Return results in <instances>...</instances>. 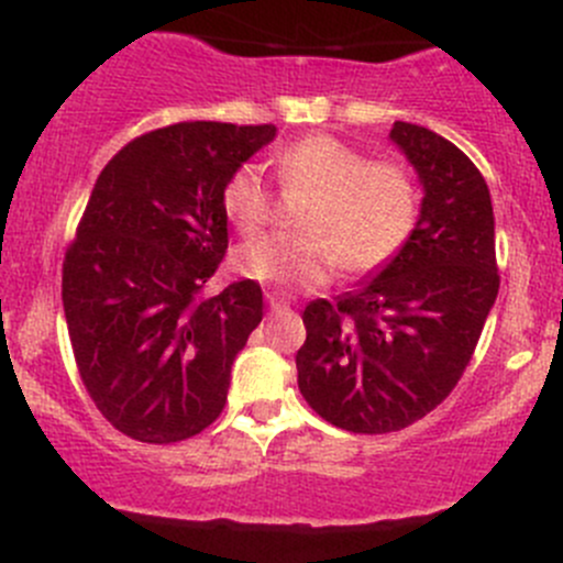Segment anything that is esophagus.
<instances>
[{"mask_svg": "<svg viewBox=\"0 0 563 563\" xmlns=\"http://www.w3.org/2000/svg\"><path fill=\"white\" fill-rule=\"evenodd\" d=\"M266 305H269L272 313H283V310H291V302H288L286 297H280V294H275V291L266 294Z\"/></svg>", "mask_w": 563, "mask_h": 563, "instance_id": "obj_1", "label": "esophagus"}]
</instances>
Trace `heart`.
Returning <instances> with one entry per match:
<instances>
[{"label": "heart", "instance_id": "heart-1", "mask_svg": "<svg viewBox=\"0 0 563 563\" xmlns=\"http://www.w3.org/2000/svg\"><path fill=\"white\" fill-rule=\"evenodd\" d=\"M286 190L310 196L299 236H264L236 250V272L277 291H310L334 275L384 269L411 236L419 190L408 168L373 161L332 135H308L275 157ZM223 209L242 234H255L272 218V196L258 166L231 174Z\"/></svg>", "mask_w": 563, "mask_h": 563}]
</instances>
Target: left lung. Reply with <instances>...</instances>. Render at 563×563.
I'll return each mask as SVG.
<instances>
[{
  "mask_svg": "<svg viewBox=\"0 0 563 563\" xmlns=\"http://www.w3.org/2000/svg\"><path fill=\"white\" fill-rule=\"evenodd\" d=\"M389 141L422 185L406 247L334 302L305 308L299 391L351 433H391L433 411L463 376L498 297L487 181L444 135L411 122Z\"/></svg>",
  "mask_w": 563,
  "mask_h": 563,
  "instance_id": "left-lung-1",
  "label": "left lung"
}]
</instances>
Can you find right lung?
Instances as JSON below:
<instances>
[{"label": "right lung", "instance_id": "add662e5", "mask_svg": "<svg viewBox=\"0 0 563 563\" xmlns=\"http://www.w3.org/2000/svg\"><path fill=\"white\" fill-rule=\"evenodd\" d=\"M275 135V124H168L122 146L95 181L62 302L84 387L119 433L174 444L223 411L264 299L253 280L201 291L229 247L225 181Z\"/></svg>", "mask_w": 563, "mask_h": 563}]
</instances>
